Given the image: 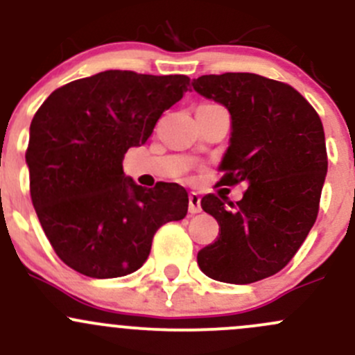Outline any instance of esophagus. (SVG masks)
Masks as SVG:
<instances>
[{"label":"esophagus","mask_w":355,"mask_h":355,"mask_svg":"<svg viewBox=\"0 0 355 355\" xmlns=\"http://www.w3.org/2000/svg\"><path fill=\"white\" fill-rule=\"evenodd\" d=\"M189 211H191L192 214L200 213V198L196 192H191V194H189Z\"/></svg>","instance_id":"obj_1"}]
</instances>
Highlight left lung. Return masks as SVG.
I'll use <instances>...</instances> for the list:
<instances>
[{"instance_id":"1","label":"left lung","mask_w":355,"mask_h":355,"mask_svg":"<svg viewBox=\"0 0 355 355\" xmlns=\"http://www.w3.org/2000/svg\"><path fill=\"white\" fill-rule=\"evenodd\" d=\"M192 87L232 118L218 184L249 185L237 206L225 196L200 200L220 234L198 264L213 280L254 284L284 270L316 221L328 170L323 123L295 89L256 73L202 75Z\"/></svg>"}]
</instances>
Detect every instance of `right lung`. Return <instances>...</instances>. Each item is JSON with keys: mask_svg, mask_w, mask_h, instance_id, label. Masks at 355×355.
<instances>
[{"mask_svg": "<svg viewBox=\"0 0 355 355\" xmlns=\"http://www.w3.org/2000/svg\"><path fill=\"white\" fill-rule=\"evenodd\" d=\"M191 78L106 70L56 89L31 123L25 161L31 198L60 259L91 278L137 271L161 225L184 220L182 185L141 187L123 157L153 134Z\"/></svg>", "mask_w": 355, "mask_h": 355, "instance_id": "obj_1", "label": "right lung"}]
</instances>
